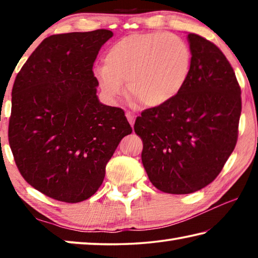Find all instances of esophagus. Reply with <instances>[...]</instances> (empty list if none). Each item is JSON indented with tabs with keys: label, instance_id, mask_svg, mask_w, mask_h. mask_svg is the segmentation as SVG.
Segmentation results:
<instances>
[{
	"label": "esophagus",
	"instance_id": "34e87169",
	"mask_svg": "<svg viewBox=\"0 0 258 258\" xmlns=\"http://www.w3.org/2000/svg\"><path fill=\"white\" fill-rule=\"evenodd\" d=\"M126 118H127V120L130 121V124L133 126L134 120H135V115H134V113L131 112V111H126Z\"/></svg>",
	"mask_w": 258,
	"mask_h": 258
}]
</instances>
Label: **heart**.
Wrapping results in <instances>:
<instances>
[{
  "mask_svg": "<svg viewBox=\"0 0 258 258\" xmlns=\"http://www.w3.org/2000/svg\"><path fill=\"white\" fill-rule=\"evenodd\" d=\"M192 54L180 36L169 33H137L109 46L104 66L94 69L100 89L108 99L128 94L147 107L171 102L184 89Z\"/></svg>",
  "mask_w": 258,
  "mask_h": 258,
  "instance_id": "heart-1",
  "label": "heart"
}]
</instances>
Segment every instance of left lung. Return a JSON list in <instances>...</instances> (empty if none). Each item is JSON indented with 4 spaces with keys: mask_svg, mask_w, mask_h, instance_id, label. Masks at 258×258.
I'll return each mask as SVG.
<instances>
[{
    "mask_svg": "<svg viewBox=\"0 0 258 258\" xmlns=\"http://www.w3.org/2000/svg\"><path fill=\"white\" fill-rule=\"evenodd\" d=\"M192 54L184 89L171 102L146 109L134 124L142 164L157 189L192 194L212 183L238 140L241 90L213 42L187 34Z\"/></svg>",
    "mask_w": 258,
    "mask_h": 258,
    "instance_id": "8db88e82",
    "label": "left lung"
}]
</instances>
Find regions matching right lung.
Masks as SVG:
<instances>
[{"label": "right lung", "mask_w": 258, "mask_h": 258, "mask_svg": "<svg viewBox=\"0 0 258 258\" xmlns=\"http://www.w3.org/2000/svg\"><path fill=\"white\" fill-rule=\"evenodd\" d=\"M108 29L51 35L12 87L9 145L26 182L52 199L80 203L102 184L106 165L132 133L123 109L97 97L93 63Z\"/></svg>", "instance_id": "add662e5"}]
</instances>
